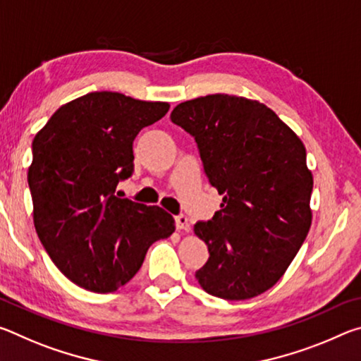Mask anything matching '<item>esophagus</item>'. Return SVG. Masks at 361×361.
<instances>
[{"instance_id": "34e87169", "label": "esophagus", "mask_w": 361, "mask_h": 361, "mask_svg": "<svg viewBox=\"0 0 361 361\" xmlns=\"http://www.w3.org/2000/svg\"><path fill=\"white\" fill-rule=\"evenodd\" d=\"M175 223H176V229L178 231H185V232H189L191 231V224H189L188 218L185 215H178L175 218Z\"/></svg>"}]
</instances>
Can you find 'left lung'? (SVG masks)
Instances as JSON below:
<instances>
[{
    "label": "left lung",
    "mask_w": 361,
    "mask_h": 361,
    "mask_svg": "<svg viewBox=\"0 0 361 361\" xmlns=\"http://www.w3.org/2000/svg\"><path fill=\"white\" fill-rule=\"evenodd\" d=\"M199 146L223 204L194 234L210 258L195 272L209 295L242 301L283 277L312 224L314 176L305 146L258 100L212 94L183 102L170 114Z\"/></svg>",
    "instance_id": "1"
}]
</instances>
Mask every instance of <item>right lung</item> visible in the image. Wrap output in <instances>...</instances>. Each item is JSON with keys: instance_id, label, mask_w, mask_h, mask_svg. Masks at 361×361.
I'll list each match as a JSON object with an SVG mask.
<instances>
[{"instance_id": "add662e5", "label": "right lung", "mask_w": 361, "mask_h": 361, "mask_svg": "<svg viewBox=\"0 0 361 361\" xmlns=\"http://www.w3.org/2000/svg\"><path fill=\"white\" fill-rule=\"evenodd\" d=\"M169 108L90 92L60 106L35 135L28 185L36 234L59 271L81 288L124 286L152 243L175 232L173 216L161 207L114 195L133 170V140Z\"/></svg>"}]
</instances>
